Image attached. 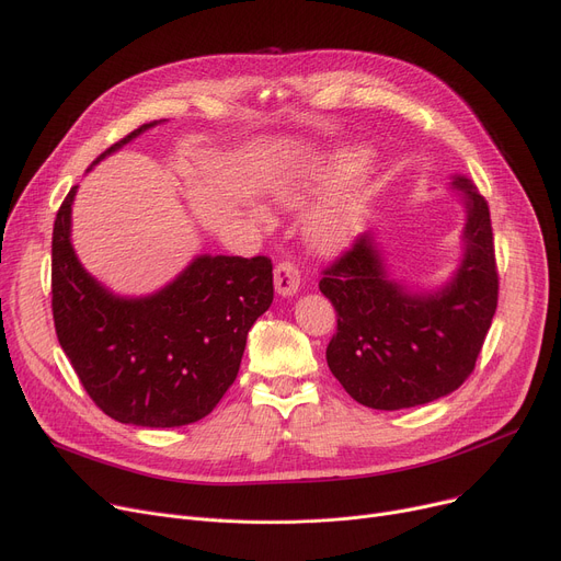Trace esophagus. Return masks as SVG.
Segmentation results:
<instances>
[{
	"instance_id": "1",
	"label": "esophagus",
	"mask_w": 561,
	"mask_h": 561,
	"mask_svg": "<svg viewBox=\"0 0 561 561\" xmlns=\"http://www.w3.org/2000/svg\"><path fill=\"white\" fill-rule=\"evenodd\" d=\"M300 288V273L293 263L282 261L275 265V290L279 293L282 298H290L296 296Z\"/></svg>"
}]
</instances>
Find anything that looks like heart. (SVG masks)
<instances>
[{
    "label": "heart",
    "mask_w": 561,
    "mask_h": 561,
    "mask_svg": "<svg viewBox=\"0 0 561 561\" xmlns=\"http://www.w3.org/2000/svg\"><path fill=\"white\" fill-rule=\"evenodd\" d=\"M368 159L366 147L341 145L328 154L307 159L275 186V199L286 209H302L322 197L305 218V239L311 250L339 254L368 227L377 191L366 180L350 182ZM254 216L265 222L263 211L254 209Z\"/></svg>",
    "instance_id": "b5f03b06"
}]
</instances>
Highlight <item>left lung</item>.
<instances>
[{"label": "left lung", "mask_w": 561, "mask_h": 561, "mask_svg": "<svg viewBox=\"0 0 561 561\" xmlns=\"http://www.w3.org/2000/svg\"><path fill=\"white\" fill-rule=\"evenodd\" d=\"M466 222L461 259L448 282L414 290L389 273L375 231L362 233L320 279L336 309L328 366L341 387L370 409H409L459 389L473 373L497 307L489 204L455 174Z\"/></svg>", "instance_id": "obj_1"}]
</instances>
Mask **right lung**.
I'll use <instances>...</instances> for the list:
<instances>
[{
    "mask_svg": "<svg viewBox=\"0 0 561 561\" xmlns=\"http://www.w3.org/2000/svg\"><path fill=\"white\" fill-rule=\"evenodd\" d=\"M159 123L134 129L91 168ZM75 195L77 186L54 220L51 311L85 393L113 421L138 427L211 414L239 375L250 328L273 305L271 259L199 254L152 296H115L72 248Z\"/></svg>",
    "mask_w": 561,
    "mask_h": 561,
    "instance_id": "add662e5",
    "label": "right lung"
}]
</instances>
